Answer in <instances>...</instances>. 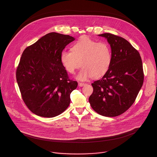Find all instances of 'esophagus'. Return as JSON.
<instances>
[{"label": "esophagus", "mask_w": 157, "mask_h": 157, "mask_svg": "<svg viewBox=\"0 0 157 157\" xmlns=\"http://www.w3.org/2000/svg\"><path fill=\"white\" fill-rule=\"evenodd\" d=\"M86 83H84V82H79V83H78L79 86H81V87L84 86L86 85Z\"/></svg>", "instance_id": "esophagus-1"}]
</instances>
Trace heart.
<instances>
[{"label":"heart","instance_id":"b5f03b06","mask_svg":"<svg viewBox=\"0 0 157 157\" xmlns=\"http://www.w3.org/2000/svg\"><path fill=\"white\" fill-rule=\"evenodd\" d=\"M60 60L65 70L72 75L82 67L78 79L86 80L91 76L99 78L110 68L112 52L108 44L84 37L73 44L71 51L63 50Z\"/></svg>","mask_w":157,"mask_h":157}]
</instances>
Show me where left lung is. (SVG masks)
I'll use <instances>...</instances> for the list:
<instances>
[{
  "label": "left lung",
  "mask_w": 157,
  "mask_h": 157,
  "mask_svg": "<svg viewBox=\"0 0 157 157\" xmlns=\"http://www.w3.org/2000/svg\"><path fill=\"white\" fill-rule=\"evenodd\" d=\"M99 35L110 44L112 63L104 76L91 84L93 93L89 101L99 114L116 117L136 99L144 79L142 61L139 52L124 38L109 33Z\"/></svg>",
  "instance_id": "8db88e82"
}]
</instances>
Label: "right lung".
Returning a JSON list of instances; mask_svg holds the SVG:
<instances>
[{"label": "right lung", "instance_id": "right-lung-1", "mask_svg": "<svg viewBox=\"0 0 157 157\" xmlns=\"http://www.w3.org/2000/svg\"><path fill=\"white\" fill-rule=\"evenodd\" d=\"M75 38L49 33L22 53L16 79L24 103L32 113L43 117L61 114L70 104V94L78 86L63 67L61 53Z\"/></svg>", "mask_w": 157, "mask_h": 157}]
</instances>
